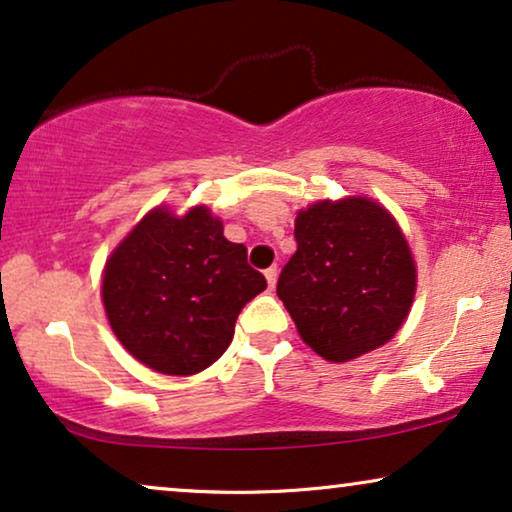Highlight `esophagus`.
Segmentation results:
<instances>
[{
  "mask_svg": "<svg viewBox=\"0 0 512 512\" xmlns=\"http://www.w3.org/2000/svg\"><path fill=\"white\" fill-rule=\"evenodd\" d=\"M277 275H279L277 265H270V268L265 270V279H268V286H270V289H272V286L277 284Z\"/></svg>",
  "mask_w": 512,
  "mask_h": 512,
  "instance_id": "esophagus-1",
  "label": "esophagus"
}]
</instances>
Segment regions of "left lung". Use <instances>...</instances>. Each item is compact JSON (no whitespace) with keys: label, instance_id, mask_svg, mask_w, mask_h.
<instances>
[{"label":"left lung","instance_id":"1","mask_svg":"<svg viewBox=\"0 0 512 512\" xmlns=\"http://www.w3.org/2000/svg\"><path fill=\"white\" fill-rule=\"evenodd\" d=\"M298 249L277 282L307 345L345 363L394 338L417 270L394 216L368 198L314 202L296 216Z\"/></svg>","mask_w":512,"mask_h":512}]
</instances>
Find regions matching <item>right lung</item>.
<instances>
[{
	"mask_svg": "<svg viewBox=\"0 0 512 512\" xmlns=\"http://www.w3.org/2000/svg\"><path fill=\"white\" fill-rule=\"evenodd\" d=\"M247 247L205 205L156 207L104 265L102 300L121 345L163 375H195L226 352L242 307L265 291Z\"/></svg>",
	"mask_w": 512,
	"mask_h": 512,
	"instance_id": "1",
	"label": "right lung"
}]
</instances>
